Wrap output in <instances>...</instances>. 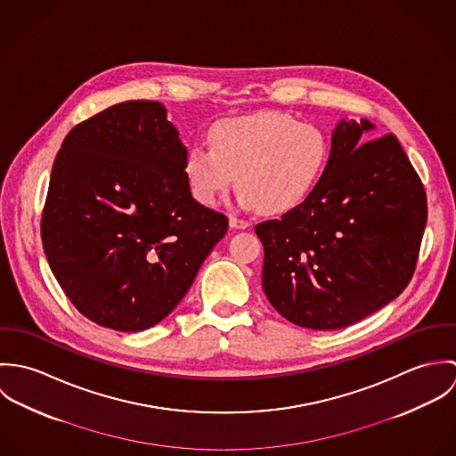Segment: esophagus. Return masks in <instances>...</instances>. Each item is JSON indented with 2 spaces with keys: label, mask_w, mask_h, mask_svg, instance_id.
<instances>
[{
  "label": "esophagus",
  "mask_w": 456,
  "mask_h": 456,
  "mask_svg": "<svg viewBox=\"0 0 456 456\" xmlns=\"http://www.w3.org/2000/svg\"><path fill=\"white\" fill-rule=\"evenodd\" d=\"M228 221H230V226L235 228V230H246V228L249 226L248 221H244V219H240V217H237V216H233V214L228 217Z\"/></svg>",
  "instance_id": "34e87169"
}]
</instances>
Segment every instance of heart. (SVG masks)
<instances>
[{
    "instance_id": "heart-1",
    "label": "heart",
    "mask_w": 456,
    "mask_h": 456,
    "mask_svg": "<svg viewBox=\"0 0 456 456\" xmlns=\"http://www.w3.org/2000/svg\"><path fill=\"white\" fill-rule=\"evenodd\" d=\"M208 138L210 147L193 143L184 161L191 195L201 205H214L237 175L242 207L291 210L311 195L328 159L325 133L281 112L223 119Z\"/></svg>"
}]
</instances>
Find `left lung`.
<instances>
[{
  "label": "left lung",
  "instance_id": "left-lung-1",
  "mask_svg": "<svg viewBox=\"0 0 456 456\" xmlns=\"http://www.w3.org/2000/svg\"><path fill=\"white\" fill-rule=\"evenodd\" d=\"M367 119L337 123L311 195L256 224L263 291L295 325L338 330L374 314L409 284L427 195L395 134L365 142Z\"/></svg>",
  "mask_w": 456,
  "mask_h": 456
}]
</instances>
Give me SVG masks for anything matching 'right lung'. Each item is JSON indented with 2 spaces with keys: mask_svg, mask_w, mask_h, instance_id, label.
Masks as SVG:
<instances>
[{
  "mask_svg": "<svg viewBox=\"0 0 456 456\" xmlns=\"http://www.w3.org/2000/svg\"><path fill=\"white\" fill-rule=\"evenodd\" d=\"M159 102L112 105L66 134L42 214L47 261L96 325L142 331L184 298L228 219L196 201Z\"/></svg>",
  "mask_w": 456,
  "mask_h": 456,
  "instance_id": "obj_1",
  "label": "right lung"
}]
</instances>
